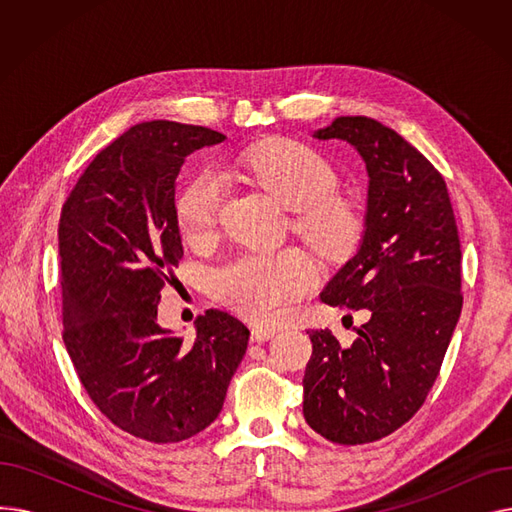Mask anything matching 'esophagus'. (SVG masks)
<instances>
[{
	"mask_svg": "<svg viewBox=\"0 0 512 512\" xmlns=\"http://www.w3.org/2000/svg\"><path fill=\"white\" fill-rule=\"evenodd\" d=\"M274 336H276V330H274V328L255 326V328L251 330V340H253V342H265V340H270V338H274Z\"/></svg>",
	"mask_w": 512,
	"mask_h": 512,
	"instance_id": "1",
	"label": "esophagus"
}]
</instances>
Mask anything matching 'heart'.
Returning <instances> with one entry per match:
<instances>
[{
  "instance_id": "b5f03b06",
  "label": "heart",
  "mask_w": 512,
  "mask_h": 512,
  "mask_svg": "<svg viewBox=\"0 0 512 512\" xmlns=\"http://www.w3.org/2000/svg\"><path fill=\"white\" fill-rule=\"evenodd\" d=\"M238 166L267 193L294 211L292 226L326 257H340L355 245L359 213L334 191L336 170L307 145L265 143L242 153ZM222 205V178L207 170L186 182L176 203L182 232L207 240L215 232ZM315 282V267L301 249L240 253L211 274L213 294L224 305L257 321H278Z\"/></svg>"
}]
</instances>
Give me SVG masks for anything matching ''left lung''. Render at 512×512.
Instances as JSON below:
<instances>
[{
    "label": "left lung",
    "mask_w": 512,
    "mask_h": 512,
    "mask_svg": "<svg viewBox=\"0 0 512 512\" xmlns=\"http://www.w3.org/2000/svg\"><path fill=\"white\" fill-rule=\"evenodd\" d=\"M346 141L365 161L367 207L353 259L321 292L363 309L357 340L309 330L303 415L336 444L375 442L405 425L432 390L461 317V240L440 172L400 134L365 116L313 132Z\"/></svg>",
    "instance_id": "1"
}]
</instances>
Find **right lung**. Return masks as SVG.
I'll return each instance as SVG.
<instances>
[{
	"instance_id": "1",
	"label": "right lung",
	"mask_w": 512,
	"mask_h": 512,
	"mask_svg": "<svg viewBox=\"0 0 512 512\" xmlns=\"http://www.w3.org/2000/svg\"><path fill=\"white\" fill-rule=\"evenodd\" d=\"M222 132L168 120L128 128L78 178L60 215L64 344L97 409L147 442H182L224 407L247 326L209 309L195 340L157 324L159 292L182 259L176 178Z\"/></svg>"
}]
</instances>
